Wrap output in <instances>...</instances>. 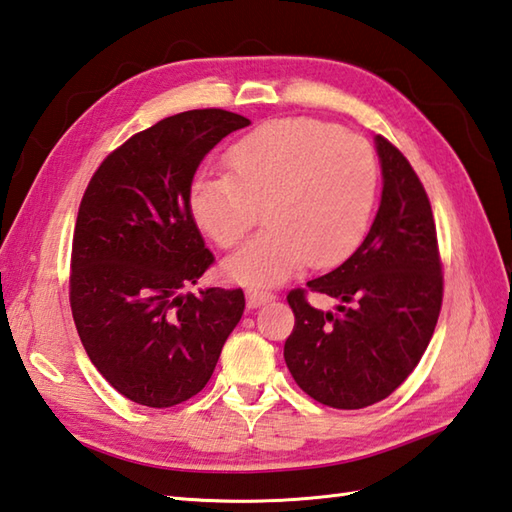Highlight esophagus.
Masks as SVG:
<instances>
[{"label":"esophagus","instance_id":"obj_1","mask_svg":"<svg viewBox=\"0 0 512 512\" xmlns=\"http://www.w3.org/2000/svg\"><path fill=\"white\" fill-rule=\"evenodd\" d=\"M273 299H275V295H273V292H268V290H259V288H248L246 290L248 308H262Z\"/></svg>","mask_w":512,"mask_h":512}]
</instances>
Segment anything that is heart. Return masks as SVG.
<instances>
[{
  "label": "heart",
  "instance_id": "obj_1",
  "mask_svg": "<svg viewBox=\"0 0 512 512\" xmlns=\"http://www.w3.org/2000/svg\"><path fill=\"white\" fill-rule=\"evenodd\" d=\"M231 173H198L189 209L200 231L233 248L259 220L266 228L224 262L226 275L273 286L303 264L325 268L361 244L372 217L378 165L367 140L310 118L270 121L226 151Z\"/></svg>",
  "mask_w": 512,
  "mask_h": 512
}]
</instances>
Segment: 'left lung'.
<instances>
[{
    "instance_id": "8db88e82",
    "label": "left lung",
    "mask_w": 512,
    "mask_h": 512,
    "mask_svg": "<svg viewBox=\"0 0 512 512\" xmlns=\"http://www.w3.org/2000/svg\"><path fill=\"white\" fill-rule=\"evenodd\" d=\"M374 143L383 173L374 224L341 266L306 284L339 303L323 312L306 301V290L288 295L295 330L284 345L286 365L310 398L334 409L369 407L405 383L442 306L427 193L389 140L374 136Z\"/></svg>"
}]
</instances>
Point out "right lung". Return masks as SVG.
<instances>
[{
	"label": "right lung",
	"instance_id": "add662e5",
	"mask_svg": "<svg viewBox=\"0 0 512 512\" xmlns=\"http://www.w3.org/2000/svg\"><path fill=\"white\" fill-rule=\"evenodd\" d=\"M246 125L224 110L162 118L112 151L85 189L72 317L94 367L138 405L165 409L202 391L244 314L242 288H182L213 264L189 209L195 169Z\"/></svg>",
	"mask_w": 512,
	"mask_h": 512
}]
</instances>
